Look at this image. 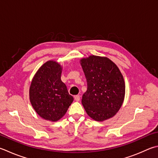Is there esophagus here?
Wrapping results in <instances>:
<instances>
[{
	"mask_svg": "<svg viewBox=\"0 0 158 158\" xmlns=\"http://www.w3.org/2000/svg\"><path fill=\"white\" fill-rule=\"evenodd\" d=\"M74 98H75L76 101L78 102V101H80V96H76L75 97H74Z\"/></svg>",
	"mask_w": 158,
	"mask_h": 158,
	"instance_id": "34e87169",
	"label": "esophagus"
}]
</instances>
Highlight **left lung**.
Returning a JSON list of instances; mask_svg holds the SVG:
<instances>
[{"label":"left lung","mask_w":158,"mask_h":158,"mask_svg":"<svg viewBox=\"0 0 158 158\" xmlns=\"http://www.w3.org/2000/svg\"><path fill=\"white\" fill-rule=\"evenodd\" d=\"M87 82L82 103L87 114L96 121L115 115L123 105L125 85L123 76L111 60L91 56L81 60Z\"/></svg>","instance_id":"1"}]
</instances>
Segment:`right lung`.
<instances>
[{
  "mask_svg": "<svg viewBox=\"0 0 158 158\" xmlns=\"http://www.w3.org/2000/svg\"><path fill=\"white\" fill-rule=\"evenodd\" d=\"M62 68L56 61H48L33 78L29 99L33 108L41 118L58 121L66 114L73 98L60 79Z\"/></svg>",
  "mask_w": 158,
  "mask_h": 158,
  "instance_id": "right-lung-1",
  "label": "right lung"
}]
</instances>
